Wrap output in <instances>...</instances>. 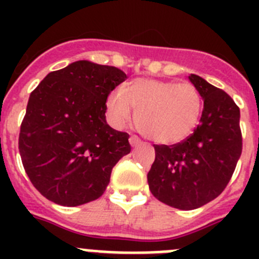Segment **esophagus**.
I'll return each instance as SVG.
<instances>
[{"instance_id": "obj_1", "label": "esophagus", "mask_w": 259, "mask_h": 259, "mask_svg": "<svg viewBox=\"0 0 259 259\" xmlns=\"http://www.w3.org/2000/svg\"><path fill=\"white\" fill-rule=\"evenodd\" d=\"M130 144H131V145L134 146V148H136L137 145H140L141 140H140V139H139V137H137V136H135V135H132V136L130 137Z\"/></svg>"}]
</instances>
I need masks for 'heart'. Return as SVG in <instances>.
Here are the masks:
<instances>
[{"mask_svg": "<svg viewBox=\"0 0 259 259\" xmlns=\"http://www.w3.org/2000/svg\"><path fill=\"white\" fill-rule=\"evenodd\" d=\"M141 131L163 145L178 144L192 134L202 111V97L189 83L139 77L125 91L115 89L106 101L107 116L115 128L134 118Z\"/></svg>", "mask_w": 259, "mask_h": 259, "instance_id": "b5f03b06", "label": "heart"}]
</instances>
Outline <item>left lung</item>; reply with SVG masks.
Returning <instances> with one entry per match:
<instances>
[{"mask_svg":"<svg viewBox=\"0 0 259 259\" xmlns=\"http://www.w3.org/2000/svg\"><path fill=\"white\" fill-rule=\"evenodd\" d=\"M188 79L203 100L200 124L183 143L154 145L148 172L153 196L179 210L197 209L218 197L242 150L240 109L232 98L198 75Z\"/></svg>","mask_w":259,"mask_h":259,"instance_id":"8db88e82","label":"left lung"}]
</instances>
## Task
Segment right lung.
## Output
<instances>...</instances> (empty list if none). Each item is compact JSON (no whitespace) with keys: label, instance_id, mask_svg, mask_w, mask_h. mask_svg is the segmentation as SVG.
<instances>
[{"label":"right lung","instance_id":"right-lung-1","mask_svg":"<svg viewBox=\"0 0 259 259\" xmlns=\"http://www.w3.org/2000/svg\"><path fill=\"white\" fill-rule=\"evenodd\" d=\"M127 75L114 66L72 62L53 71L31 93L19 134L29 180L62 206L97 200L113 167L131 152L128 134L106 122V100Z\"/></svg>","mask_w":259,"mask_h":259}]
</instances>
